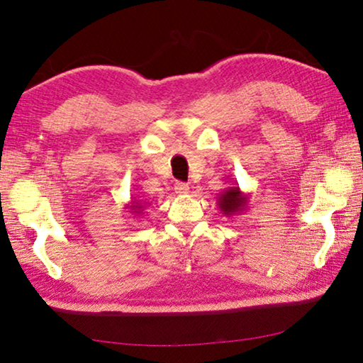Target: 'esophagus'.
Here are the masks:
<instances>
[{"instance_id":"obj_1","label":"esophagus","mask_w":363,"mask_h":363,"mask_svg":"<svg viewBox=\"0 0 363 363\" xmlns=\"http://www.w3.org/2000/svg\"><path fill=\"white\" fill-rule=\"evenodd\" d=\"M174 190H176V194L186 195L189 192V184H186V182H176L174 184Z\"/></svg>"}]
</instances>
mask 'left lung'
Instances as JSON below:
<instances>
[{"label": "left lung", "instance_id": "left-lung-1", "mask_svg": "<svg viewBox=\"0 0 363 363\" xmlns=\"http://www.w3.org/2000/svg\"><path fill=\"white\" fill-rule=\"evenodd\" d=\"M250 195L245 194L238 186L227 187L218 199V206L224 216H237L248 208Z\"/></svg>", "mask_w": 363, "mask_h": 363}]
</instances>
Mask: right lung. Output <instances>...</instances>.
I'll list each match as a JSON object with an SVG mask.
<instances>
[{"label":"right lung","mask_w":363,"mask_h":363,"mask_svg":"<svg viewBox=\"0 0 363 363\" xmlns=\"http://www.w3.org/2000/svg\"><path fill=\"white\" fill-rule=\"evenodd\" d=\"M144 206H147V201L138 200L136 196H133V200L130 201V203L125 205L126 210H130V213H131V214H134V216H139V214H143V211H144Z\"/></svg>","instance_id":"1"}]
</instances>
